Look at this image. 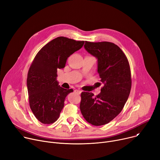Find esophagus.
Returning <instances> with one entry per match:
<instances>
[{"instance_id":"34e87169","label":"esophagus","mask_w":160,"mask_h":160,"mask_svg":"<svg viewBox=\"0 0 160 160\" xmlns=\"http://www.w3.org/2000/svg\"><path fill=\"white\" fill-rule=\"evenodd\" d=\"M74 92L78 93H79V94H80V93H81V90H74Z\"/></svg>"}]
</instances>
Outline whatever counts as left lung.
I'll return each mask as SVG.
<instances>
[{
  "label": "left lung",
  "instance_id": "1",
  "mask_svg": "<svg viewBox=\"0 0 160 160\" xmlns=\"http://www.w3.org/2000/svg\"><path fill=\"white\" fill-rule=\"evenodd\" d=\"M85 48L98 61V72L102 84L99 94H81L80 110L89 123L100 126L113 120L123 110L129 96L132 79L128 59L118 46L110 42L85 41Z\"/></svg>",
  "mask_w": 160,
  "mask_h": 160
}]
</instances>
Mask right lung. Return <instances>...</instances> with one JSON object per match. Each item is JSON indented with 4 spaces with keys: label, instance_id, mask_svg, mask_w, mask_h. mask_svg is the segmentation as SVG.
<instances>
[{
    "label": "right lung",
    "instance_id": "add662e5",
    "mask_svg": "<svg viewBox=\"0 0 160 160\" xmlns=\"http://www.w3.org/2000/svg\"><path fill=\"white\" fill-rule=\"evenodd\" d=\"M84 41L59 37L37 53L28 70L27 88L30 108L43 124L58 120L65 98L72 89H64L56 80L58 69L63 68L70 55L81 49Z\"/></svg>",
    "mask_w": 160,
    "mask_h": 160
}]
</instances>
